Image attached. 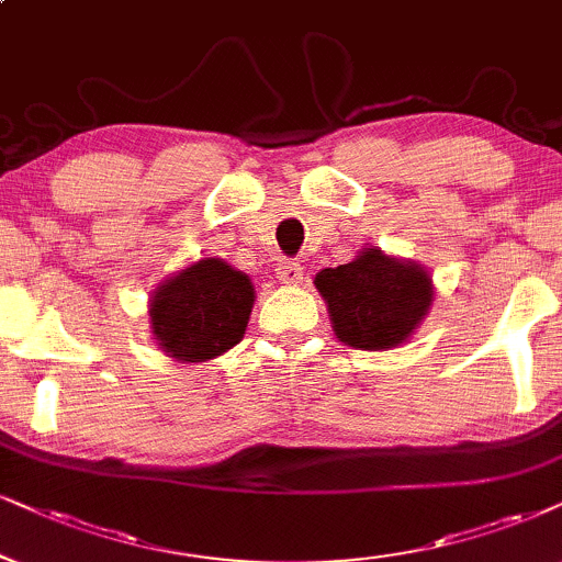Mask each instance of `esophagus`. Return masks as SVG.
Segmentation results:
<instances>
[{
	"instance_id": "esophagus-1",
	"label": "esophagus",
	"mask_w": 562,
	"mask_h": 562,
	"mask_svg": "<svg viewBox=\"0 0 562 562\" xmlns=\"http://www.w3.org/2000/svg\"><path fill=\"white\" fill-rule=\"evenodd\" d=\"M277 277H280L285 285H297V282L303 280V267L297 265V261H282V265L277 267Z\"/></svg>"
}]
</instances>
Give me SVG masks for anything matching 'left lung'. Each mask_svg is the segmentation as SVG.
<instances>
[{
    "instance_id": "1",
    "label": "left lung",
    "mask_w": 562,
    "mask_h": 562,
    "mask_svg": "<svg viewBox=\"0 0 562 562\" xmlns=\"http://www.w3.org/2000/svg\"><path fill=\"white\" fill-rule=\"evenodd\" d=\"M316 288L329 305L337 337L363 350L404 342L432 301L428 272L383 257L379 248H368L350 265L322 269Z\"/></svg>"
}]
</instances>
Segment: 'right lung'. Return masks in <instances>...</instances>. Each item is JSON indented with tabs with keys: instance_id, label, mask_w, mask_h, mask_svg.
<instances>
[{
	"instance_id": "obj_1",
	"label": "right lung",
	"mask_w": 562,
	"mask_h": 562,
	"mask_svg": "<svg viewBox=\"0 0 562 562\" xmlns=\"http://www.w3.org/2000/svg\"><path fill=\"white\" fill-rule=\"evenodd\" d=\"M254 305L251 280L220 259H202L153 297V334L162 350L202 363L244 337Z\"/></svg>"
}]
</instances>
